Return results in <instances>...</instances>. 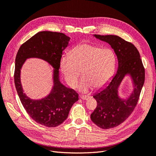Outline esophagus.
Returning <instances> with one entry per match:
<instances>
[{
	"label": "esophagus",
	"mask_w": 156,
	"mask_h": 156,
	"mask_svg": "<svg viewBox=\"0 0 156 156\" xmlns=\"http://www.w3.org/2000/svg\"><path fill=\"white\" fill-rule=\"evenodd\" d=\"M80 98H81V99H82L83 100H88L90 98V97L88 96H80Z\"/></svg>",
	"instance_id": "34e87169"
}]
</instances>
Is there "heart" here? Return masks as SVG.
Returning a JSON list of instances; mask_svg holds the SVG:
<instances>
[{
	"label": "heart",
	"instance_id": "obj_1",
	"mask_svg": "<svg viewBox=\"0 0 156 156\" xmlns=\"http://www.w3.org/2000/svg\"><path fill=\"white\" fill-rule=\"evenodd\" d=\"M116 63L112 49L83 43L71 50L69 56L61 58L60 68L66 82L72 88L77 86L81 72L83 79L79 89L87 92L92 87L100 89L107 85L114 74Z\"/></svg>",
	"mask_w": 156,
	"mask_h": 156
}]
</instances>
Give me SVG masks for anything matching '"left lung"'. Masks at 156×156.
I'll list each match as a JSON object with an SVG mask.
<instances>
[{
  "label": "left lung",
  "mask_w": 156,
  "mask_h": 156,
  "mask_svg": "<svg viewBox=\"0 0 156 156\" xmlns=\"http://www.w3.org/2000/svg\"><path fill=\"white\" fill-rule=\"evenodd\" d=\"M108 43L117 56L119 66L111 82L94 94L97 107L90 115L91 120L102 129H110L124 122L138 102L144 85L145 72L139 52L135 45L115 35H93ZM126 76H129L133 90L124 98L119 95V87Z\"/></svg>",
  "instance_id": "left-lung-1"
}]
</instances>
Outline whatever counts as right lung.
I'll return each mask as SVG.
<instances>
[{"label":"right lung","instance_id":"right-lung-1","mask_svg":"<svg viewBox=\"0 0 156 156\" xmlns=\"http://www.w3.org/2000/svg\"><path fill=\"white\" fill-rule=\"evenodd\" d=\"M70 37L63 33L41 31L22 44L16 55L14 82L18 96L28 114L37 123L46 127H56L66 120L71 107L79 100L73 89L60 81V62ZM36 58L48 62L54 68V85L48 96L33 100L24 93L20 82V69L28 58Z\"/></svg>","mask_w":156,"mask_h":156}]
</instances>
